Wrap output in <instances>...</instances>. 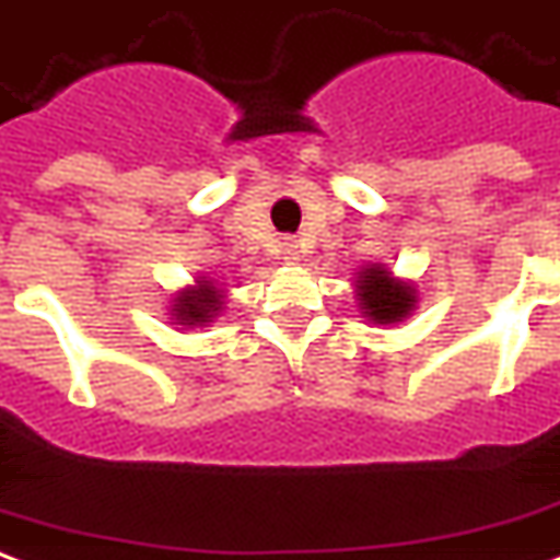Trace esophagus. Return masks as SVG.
I'll list each match as a JSON object with an SVG mask.
<instances>
[{"mask_svg": "<svg viewBox=\"0 0 560 560\" xmlns=\"http://www.w3.org/2000/svg\"><path fill=\"white\" fill-rule=\"evenodd\" d=\"M281 255H284V260H288V264H300V260H302V248L296 246V243H284V248H281Z\"/></svg>", "mask_w": 560, "mask_h": 560, "instance_id": "34e87169", "label": "esophagus"}]
</instances>
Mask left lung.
I'll return each mask as SVG.
<instances>
[{
    "mask_svg": "<svg viewBox=\"0 0 560 560\" xmlns=\"http://www.w3.org/2000/svg\"><path fill=\"white\" fill-rule=\"evenodd\" d=\"M353 293L364 320L376 326L404 323L418 308L416 281L395 276L388 264H364L355 272Z\"/></svg>",
    "mask_w": 560,
    "mask_h": 560,
    "instance_id": "8db88e82",
    "label": "left lung"
}]
</instances>
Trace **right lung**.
<instances>
[{
	"label": "right lung",
	"mask_w": 560,
	"mask_h": 560,
	"mask_svg": "<svg viewBox=\"0 0 560 560\" xmlns=\"http://www.w3.org/2000/svg\"><path fill=\"white\" fill-rule=\"evenodd\" d=\"M228 291L210 276H198L192 284H186L180 291L172 293L168 300V314L177 326L184 329H205L217 320L225 308Z\"/></svg>",
	"instance_id": "1"
}]
</instances>
